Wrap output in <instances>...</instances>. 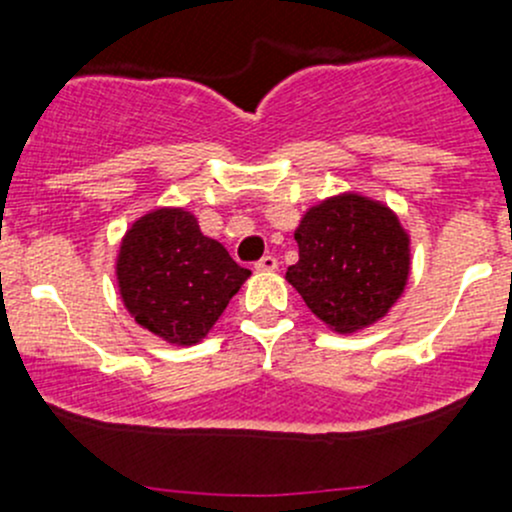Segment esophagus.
I'll return each instance as SVG.
<instances>
[{
  "instance_id": "esophagus-1",
  "label": "esophagus",
  "mask_w": 512,
  "mask_h": 512,
  "mask_svg": "<svg viewBox=\"0 0 512 512\" xmlns=\"http://www.w3.org/2000/svg\"><path fill=\"white\" fill-rule=\"evenodd\" d=\"M277 265H280V262H277V257H275V255H265V257H262L260 262H257L255 270H262V272H275V270H277Z\"/></svg>"
}]
</instances>
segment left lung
Wrapping results in <instances>:
<instances>
[{
	"instance_id": "8db88e82",
	"label": "left lung",
	"mask_w": 512,
	"mask_h": 512,
	"mask_svg": "<svg viewBox=\"0 0 512 512\" xmlns=\"http://www.w3.org/2000/svg\"><path fill=\"white\" fill-rule=\"evenodd\" d=\"M294 240L299 260L287 270V282L332 332L371 327L404 294L411 240L381 200L332 195L302 215Z\"/></svg>"
}]
</instances>
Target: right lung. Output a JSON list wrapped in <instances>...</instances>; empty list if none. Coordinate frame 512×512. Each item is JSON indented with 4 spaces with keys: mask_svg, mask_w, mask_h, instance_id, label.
Returning <instances> with one entry per match:
<instances>
[{
    "mask_svg": "<svg viewBox=\"0 0 512 512\" xmlns=\"http://www.w3.org/2000/svg\"><path fill=\"white\" fill-rule=\"evenodd\" d=\"M250 270L200 232L185 208H156L123 235L116 282L136 324L175 347L208 337Z\"/></svg>",
    "mask_w": 512,
    "mask_h": 512,
    "instance_id": "obj_1",
    "label": "right lung"
}]
</instances>
